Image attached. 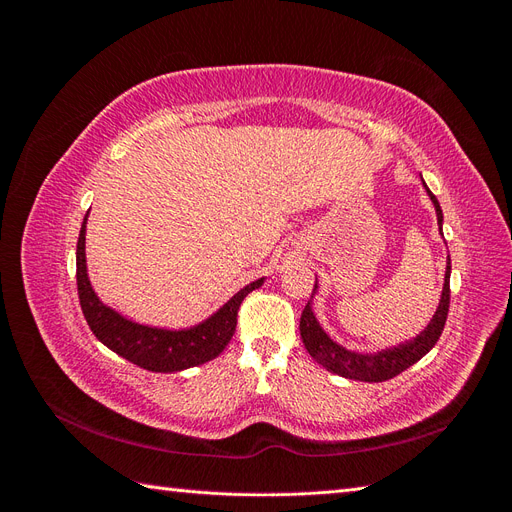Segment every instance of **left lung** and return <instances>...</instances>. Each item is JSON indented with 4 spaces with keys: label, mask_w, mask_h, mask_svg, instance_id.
I'll return each instance as SVG.
<instances>
[{
    "label": "left lung",
    "mask_w": 512,
    "mask_h": 512,
    "mask_svg": "<svg viewBox=\"0 0 512 512\" xmlns=\"http://www.w3.org/2000/svg\"><path fill=\"white\" fill-rule=\"evenodd\" d=\"M429 192V190H427ZM433 207H436L438 213V224L442 230V209L440 203L429 192ZM448 305H451V258L446 262V277H444V290H442V299L440 307L433 320L427 324V329L418 335L412 342L393 348V350H384L378 354H359V352H350L342 346H337L333 339L320 329V324L312 312L309 303L305 305L303 314H301V339L307 348V352L314 356V359L327 367L333 374H339L350 380H363V382H384L399 376L401 371H406L410 365L416 361H421L423 356L438 344V339L444 331L446 316H448Z\"/></svg>",
    "instance_id": "obj_1"
}]
</instances>
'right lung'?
<instances>
[{
  "label": "right lung",
  "instance_id": "right-lung-1",
  "mask_svg": "<svg viewBox=\"0 0 512 512\" xmlns=\"http://www.w3.org/2000/svg\"><path fill=\"white\" fill-rule=\"evenodd\" d=\"M85 224L81 226L79 243H76V288H79V301L89 329L100 342L117 352L130 363L149 371H181L194 365H203L215 359L235 335L237 312L243 299L256 290L262 280L252 282L239 290L218 314H213L203 324L185 331L151 329L126 320L113 312L111 307L100 303L94 288L89 284L85 265Z\"/></svg>",
  "mask_w": 512,
  "mask_h": 512
}]
</instances>
